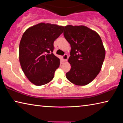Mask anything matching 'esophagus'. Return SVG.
Masks as SVG:
<instances>
[{"label": "esophagus", "instance_id": "34e87169", "mask_svg": "<svg viewBox=\"0 0 123 123\" xmlns=\"http://www.w3.org/2000/svg\"><path fill=\"white\" fill-rule=\"evenodd\" d=\"M68 58V55H67V54H64L63 56H62V59H63V61H66L67 60Z\"/></svg>", "mask_w": 123, "mask_h": 123}]
</instances>
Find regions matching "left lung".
Here are the masks:
<instances>
[{"mask_svg": "<svg viewBox=\"0 0 123 123\" xmlns=\"http://www.w3.org/2000/svg\"><path fill=\"white\" fill-rule=\"evenodd\" d=\"M63 35L71 47L67 79L78 86L89 84L99 73L105 57L100 37L86 26L70 25L64 26Z\"/></svg>", "mask_w": 123, "mask_h": 123, "instance_id": "1", "label": "left lung"}]
</instances>
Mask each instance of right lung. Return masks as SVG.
Instances as JSON below:
<instances>
[{
    "label": "right lung",
    "instance_id": "1",
    "mask_svg": "<svg viewBox=\"0 0 123 123\" xmlns=\"http://www.w3.org/2000/svg\"><path fill=\"white\" fill-rule=\"evenodd\" d=\"M64 27L41 23L28 28L23 35L19 48V59L24 74L36 86L53 80L60 66V59L53 53L54 42Z\"/></svg>",
    "mask_w": 123,
    "mask_h": 123
}]
</instances>
